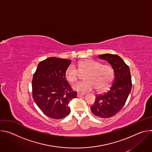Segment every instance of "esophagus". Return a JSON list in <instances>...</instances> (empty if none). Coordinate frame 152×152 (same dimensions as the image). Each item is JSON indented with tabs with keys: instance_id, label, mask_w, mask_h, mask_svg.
<instances>
[{
	"instance_id": "esophagus-1",
	"label": "esophagus",
	"mask_w": 152,
	"mask_h": 152,
	"mask_svg": "<svg viewBox=\"0 0 152 152\" xmlns=\"http://www.w3.org/2000/svg\"><path fill=\"white\" fill-rule=\"evenodd\" d=\"M83 95H84L83 94H82V93H78L77 94V96L78 97H82Z\"/></svg>"
}]
</instances>
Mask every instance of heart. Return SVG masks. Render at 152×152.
I'll return each instance as SVG.
<instances>
[{
	"label": "heart",
	"mask_w": 152,
	"mask_h": 152,
	"mask_svg": "<svg viewBox=\"0 0 152 152\" xmlns=\"http://www.w3.org/2000/svg\"><path fill=\"white\" fill-rule=\"evenodd\" d=\"M84 75L83 82L73 85L74 90L86 93L95 88L98 91H103L110 87L113 78V70L109 65L102 64L101 62L92 59H86L77 64V69L70 65L65 72V77L70 83L76 82Z\"/></svg>",
	"instance_id": "heart-1"
}]
</instances>
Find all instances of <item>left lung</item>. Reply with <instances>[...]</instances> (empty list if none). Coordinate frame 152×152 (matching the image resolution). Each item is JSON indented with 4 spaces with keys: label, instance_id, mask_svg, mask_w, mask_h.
Returning a JSON list of instances; mask_svg holds the SVG:
<instances>
[{
    "label": "left lung",
    "instance_id": "8db88e82",
    "mask_svg": "<svg viewBox=\"0 0 152 152\" xmlns=\"http://www.w3.org/2000/svg\"><path fill=\"white\" fill-rule=\"evenodd\" d=\"M99 57L111 65L114 79L109 91L96 96L91 110L94 115L107 118L117 114L124 105L132 88L131 75L129 66L119 56L106 53Z\"/></svg>",
    "mask_w": 152,
    "mask_h": 152
}]
</instances>
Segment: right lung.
<instances>
[{"mask_svg": "<svg viewBox=\"0 0 152 152\" xmlns=\"http://www.w3.org/2000/svg\"><path fill=\"white\" fill-rule=\"evenodd\" d=\"M72 60L50 57L39 62L32 81V96L38 107L48 117L61 119L70 113L69 104L76 98L66 80L65 72Z\"/></svg>", "mask_w": 152, "mask_h": 152, "instance_id": "1", "label": "right lung"}]
</instances>
